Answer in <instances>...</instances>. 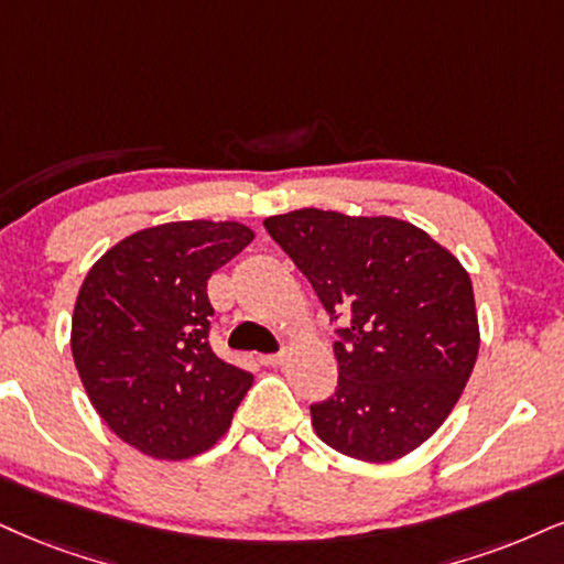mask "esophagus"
I'll list each match as a JSON object with an SVG mask.
<instances>
[{
	"instance_id": "34e87169",
	"label": "esophagus",
	"mask_w": 564,
	"mask_h": 564,
	"mask_svg": "<svg viewBox=\"0 0 564 564\" xmlns=\"http://www.w3.org/2000/svg\"><path fill=\"white\" fill-rule=\"evenodd\" d=\"M261 366H280L284 360V352H269V356H261Z\"/></svg>"
}]
</instances>
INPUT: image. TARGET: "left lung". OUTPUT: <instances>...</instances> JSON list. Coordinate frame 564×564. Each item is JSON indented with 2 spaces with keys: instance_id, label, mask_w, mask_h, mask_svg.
Returning a JSON list of instances; mask_svg holds the SVG:
<instances>
[{
  "instance_id": "8db88e82",
  "label": "left lung",
  "mask_w": 564,
  "mask_h": 564,
  "mask_svg": "<svg viewBox=\"0 0 564 564\" xmlns=\"http://www.w3.org/2000/svg\"><path fill=\"white\" fill-rule=\"evenodd\" d=\"M263 227L345 324L335 394L311 405L318 440L366 463L421 447L460 400L481 345L463 263L392 217L297 208Z\"/></svg>"
}]
</instances>
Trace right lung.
Returning <instances> with one entry per match:
<instances>
[{
    "label": "right lung",
    "mask_w": 564,
    "mask_h": 564,
    "mask_svg": "<svg viewBox=\"0 0 564 564\" xmlns=\"http://www.w3.org/2000/svg\"><path fill=\"white\" fill-rule=\"evenodd\" d=\"M253 240L240 221L141 229L90 267L73 311V360L107 426L156 460L200 455L253 384L208 345L206 282Z\"/></svg>",
    "instance_id": "1"
}]
</instances>
